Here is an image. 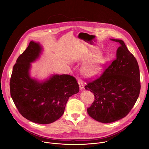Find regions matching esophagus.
I'll return each instance as SVG.
<instances>
[{"label":"esophagus","instance_id":"34e87169","mask_svg":"<svg viewBox=\"0 0 149 149\" xmlns=\"http://www.w3.org/2000/svg\"><path fill=\"white\" fill-rule=\"evenodd\" d=\"M78 83L79 84V89L80 90H83L84 87V85H83V82H82V81L80 79H78Z\"/></svg>","mask_w":149,"mask_h":149}]
</instances>
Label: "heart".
<instances>
[{
	"label": "heart",
	"mask_w": 149,
	"mask_h": 149,
	"mask_svg": "<svg viewBox=\"0 0 149 149\" xmlns=\"http://www.w3.org/2000/svg\"><path fill=\"white\" fill-rule=\"evenodd\" d=\"M98 51H93L88 54L86 60L91 62L84 69V75L87 77H94L99 75L103 69L105 60L102 57H97Z\"/></svg>",
	"instance_id": "b5f03b06"
}]
</instances>
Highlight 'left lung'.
Here are the masks:
<instances>
[{
  "label": "left lung",
  "instance_id": "left-lung-1",
  "mask_svg": "<svg viewBox=\"0 0 149 149\" xmlns=\"http://www.w3.org/2000/svg\"><path fill=\"white\" fill-rule=\"evenodd\" d=\"M110 40L120 44L116 59L98 78L85 86L95 97L87 113L102 123L116 121L128 114L139 96L141 87L136 59L122 40Z\"/></svg>",
  "mask_w": 149,
  "mask_h": 149
}]
</instances>
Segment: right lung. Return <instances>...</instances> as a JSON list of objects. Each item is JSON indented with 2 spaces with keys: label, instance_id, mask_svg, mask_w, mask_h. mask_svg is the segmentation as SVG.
<instances>
[{
  "label": "right lung",
  "instance_id": "right-lung-1",
  "mask_svg": "<svg viewBox=\"0 0 149 149\" xmlns=\"http://www.w3.org/2000/svg\"><path fill=\"white\" fill-rule=\"evenodd\" d=\"M39 42L31 41L16 60L10 81L11 97L19 112L33 123L47 124L59 118L70 97L79 92L76 79L67 74H52L39 81L30 75L31 63L39 58Z\"/></svg>",
  "mask_w": 149,
  "mask_h": 149
}]
</instances>
